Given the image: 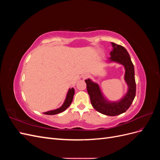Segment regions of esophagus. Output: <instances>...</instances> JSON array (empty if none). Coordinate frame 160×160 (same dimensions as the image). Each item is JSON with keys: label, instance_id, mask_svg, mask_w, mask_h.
Segmentation results:
<instances>
[{"label": "esophagus", "instance_id": "34e87169", "mask_svg": "<svg viewBox=\"0 0 160 160\" xmlns=\"http://www.w3.org/2000/svg\"><path fill=\"white\" fill-rule=\"evenodd\" d=\"M82 77H83V79H88V77H89V75L88 73H85L82 75Z\"/></svg>", "mask_w": 160, "mask_h": 160}]
</instances>
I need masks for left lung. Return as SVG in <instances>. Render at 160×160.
I'll return each instance as SVG.
<instances>
[{
    "mask_svg": "<svg viewBox=\"0 0 160 160\" xmlns=\"http://www.w3.org/2000/svg\"><path fill=\"white\" fill-rule=\"evenodd\" d=\"M113 50L111 51L109 60L119 62L124 66L125 69V80L128 85V91L123 98L118 102H109L101 93L99 85L89 79L85 80L87 90L93 108L98 112L109 116H115L126 111L132 105L135 97L136 84L135 80L134 67L128 52L119 45L111 42Z\"/></svg>",
    "mask_w": 160,
    "mask_h": 160,
    "instance_id": "obj_1",
    "label": "left lung"
}]
</instances>
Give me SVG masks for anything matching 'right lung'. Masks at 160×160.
Wrapping results in <instances>:
<instances>
[{
	"mask_svg": "<svg viewBox=\"0 0 160 160\" xmlns=\"http://www.w3.org/2000/svg\"><path fill=\"white\" fill-rule=\"evenodd\" d=\"M74 93H75L74 89L73 88L69 89L68 93H67V98L65 99V102H64L63 104H62V105L61 106V108H59V109H57L55 110H52V111H47V112L43 113L46 114V115H55V114H58V113L62 112V111H64L65 109L68 108L69 107V105H71L72 101V99H73Z\"/></svg>",
	"mask_w": 160,
	"mask_h": 160,
	"instance_id": "right-lung-1",
	"label": "right lung"
}]
</instances>
